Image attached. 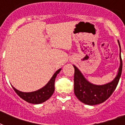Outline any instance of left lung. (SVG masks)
Returning a JSON list of instances; mask_svg holds the SVG:
<instances>
[{
	"label": "left lung",
	"mask_w": 125,
	"mask_h": 125,
	"mask_svg": "<svg viewBox=\"0 0 125 125\" xmlns=\"http://www.w3.org/2000/svg\"><path fill=\"white\" fill-rule=\"evenodd\" d=\"M118 43L120 47V66L117 75L112 82L104 85L93 84L87 81L80 70L75 65H73L74 68V94L82 103L91 106L103 103L110 97L115 89L121 75L123 67L122 59L121 56V46L119 41Z\"/></svg>",
	"instance_id": "obj_1"
}]
</instances>
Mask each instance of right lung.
I'll list each match as a JSON object with an SVG mask.
<instances>
[{
    "label": "right lung",
    "instance_id": "obj_1",
    "mask_svg": "<svg viewBox=\"0 0 125 125\" xmlns=\"http://www.w3.org/2000/svg\"><path fill=\"white\" fill-rule=\"evenodd\" d=\"M60 71L61 69L56 71L54 74H53L51 80H49V82L44 87L38 89L37 91L26 93V92H22V91H19L12 86L13 89H14V91L21 99L28 103L36 104L43 103L48 100L52 95L54 91L55 79H56L57 74H58Z\"/></svg>",
    "mask_w": 125,
    "mask_h": 125
}]
</instances>
